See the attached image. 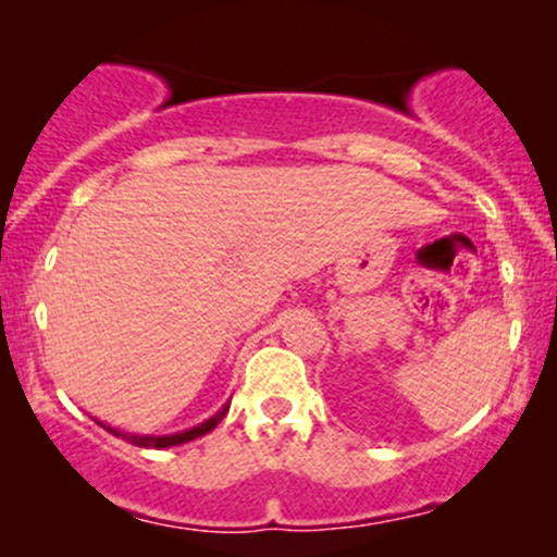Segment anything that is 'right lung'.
Wrapping results in <instances>:
<instances>
[{
  "label": "right lung",
  "mask_w": 557,
  "mask_h": 557,
  "mask_svg": "<svg viewBox=\"0 0 557 557\" xmlns=\"http://www.w3.org/2000/svg\"><path fill=\"white\" fill-rule=\"evenodd\" d=\"M225 413H227V406L222 408V411H216L212 419L203 421V424L194 426V430L181 432V434H170V437H151V434H125V432H120V430H112V426L101 424V421H99V424L104 426L107 432H112L114 437H123V440H127V443H133V445H138V447H172V445H183V443H188V440H196V437H201V434L212 432L214 426L220 424L222 419H225Z\"/></svg>",
  "instance_id": "obj_1"
}]
</instances>
